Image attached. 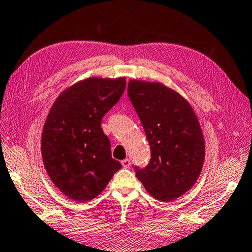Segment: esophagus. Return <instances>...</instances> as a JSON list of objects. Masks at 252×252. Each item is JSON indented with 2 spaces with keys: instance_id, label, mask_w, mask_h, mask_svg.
<instances>
[{
  "instance_id": "34e87169",
  "label": "esophagus",
  "mask_w": 252,
  "mask_h": 252,
  "mask_svg": "<svg viewBox=\"0 0 252 252\" xmlns=\"http://www.w3.org/2000/svg\"><path fill=\"white\" fill-rule=\"evenodd\" d=\"M121 164L123 167H125V168H129V167L131 166V160L129 158H126L121 161Z\"/></svg>"
}]
</instances>
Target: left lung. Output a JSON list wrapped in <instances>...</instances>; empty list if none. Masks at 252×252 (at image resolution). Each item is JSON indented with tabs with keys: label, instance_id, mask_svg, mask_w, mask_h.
Segmentation results:
<instances>
[{
	"label": "left lung",
	"instance_id": "1",
	"mask_svg": "<svg viewBox=\"0 0 252 252\" xmlns=\"http://www.w3.org/2000/svg\"><path fill=\"white\" fill-rule=\"evenodd\" d=\"M127 95L151 147L136 177L155 199L169 202L192 188L204 162V137L190 103L160 83L130 80Z\"/></svg>",
	"mask_w": 252,
	"mask_h": 252
}]
</instances>
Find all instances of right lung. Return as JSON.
Instances as JSON below:
<instances>
[{
    "instance_id": "obj_1",
    "label": "right lung",
    "mask_w": 252,
    "mask_h": 252,
    "mask_svg": "<svg viewBox=\"0 0 252 252\" xmlns=\"http://www.w3.org/2000/svg\"><path fill=\"white\" fill-rule=\"evenodd\" d=\"M125 90V77L87 78L64 91L51 107L42 131V159L53 184L70 199H95L121 168L111 157L101 119Z\"/></svg>"
}]
</instances>
